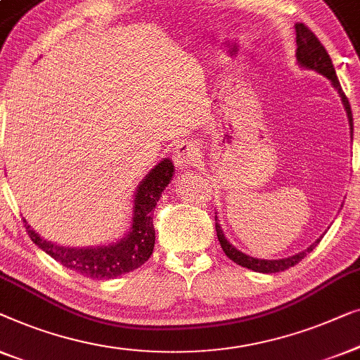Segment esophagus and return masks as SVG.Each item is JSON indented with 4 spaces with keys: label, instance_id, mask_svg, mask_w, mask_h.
Segmentation results:
<instances>
[{
    "label": "esophagus",
    "instance_id": "1",
    "mask_svg": "<svg viewBox=\"0 0 360 360\" xmlns=\"http://www.w3.org/2000/svg\"><path fill=\"white\" fill-rule=\"evenodd\" d=\"M199 146L194 141H181V143L174 148V161L179 168H189L194 166L199 160Z\"/></svg>",
    "mask_w": 360,
    "mask_h": 360
}]
</instances>
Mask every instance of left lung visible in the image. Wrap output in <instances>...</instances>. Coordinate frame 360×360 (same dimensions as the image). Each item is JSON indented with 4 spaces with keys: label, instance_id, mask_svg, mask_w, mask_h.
<instances>
[{
    "label": "left lung",
    "instance_id": "obj_1",
    "mask_svg": "<svg viewBox=\"0 0 360 360\" xmlns=\"http://www.w3.org/2000/svg\"><path fill=\"white\" fill-rule=\"evenodd\" d=\"M295 32H297V60H298V63H300V67H303V68L315 70V72L325 75V77L331 81L334 88L338 89L339 96H341L344 108H346L349 125H351V135H352L351 104H349V101L346 98V94H344L341 84H339V79L336 77V70H334V67H333L330 55H328L326 49L323 47V44L318 40L316 35L313 34L311 30L305 26V24H302V22L295 24ZM215 230H217V236H219L221 250L225 251V255L229 256L233 262H236V264H240L243 267H248V269H251V271L266 272V274L285 271V269H288V267L298 264V262H300L303 257L308 255V252L313 251V248L320 243V240H316L313 245H310V248H307L305 251L298 252V255H293L290 257L267 261V259H256V257L248 256V255H245V252L238 251L233 245H230V241L226 240L224 231H221V229H220V224L217 221V217H215Z\"/></svg>",
    "mask_w": 360,
    "mask_h": 360
}]
</instances>
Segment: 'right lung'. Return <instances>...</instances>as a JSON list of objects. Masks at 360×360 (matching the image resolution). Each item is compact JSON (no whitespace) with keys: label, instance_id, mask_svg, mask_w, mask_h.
Instances as JSON below:
<instances>
[{"label":"right lung","instance_id":"1","mask_svg":"<svg viewBox=\"0 0 360 360\" xmlns=\"http://www.w3.org/2000/svg\"><path fill=\"white\" fill-rule=\"evenodd\" d=\"M174 174V165L165 158L140 182L135 192L134 217L129 235L117 243L96 248L60 246L44 240L26 221L30 240L60 264L91 279H114L130 271L139 269L150 259L155 248L153 209L161 192L169 184Z\"/></svg>","mask_w":360,"mask_h":360}]
</instances>
